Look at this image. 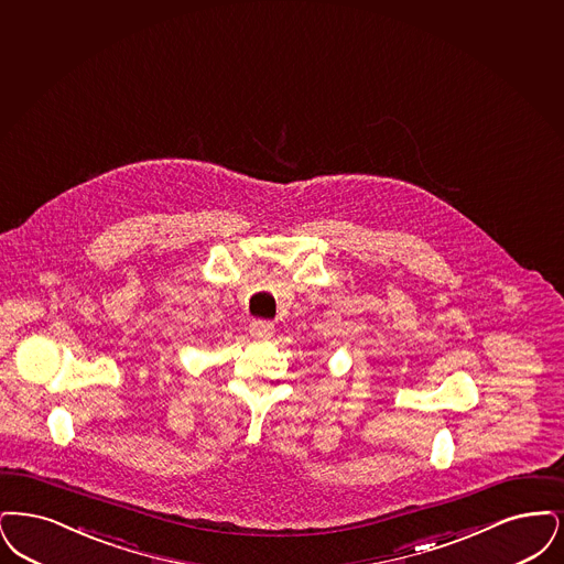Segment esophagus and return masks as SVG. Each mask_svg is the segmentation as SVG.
I'll return each mask as SVG.
<instances>
[{
  "label": "esophagus",
  "mask_w": 564,
  "mask_h": 564,
  "mask_svg": "<svg viewBox=\"0 0 564 564\" xmlns=\"http://www.w3.org/2000/svg\"><path fill=\"white\" fill-rule=\"evenodd\" d=\"M250 333H252L254 337L268 339V337L273 335V322H270V319H252V324H250Z\"/></svg>",
  "instance_id": "obj_1"
}]
</instances>
